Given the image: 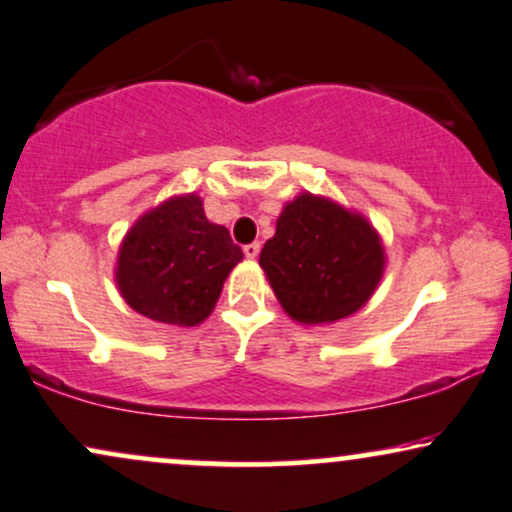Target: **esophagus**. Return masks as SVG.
I'll return each mask as SVG.
<instances>
[{
  "label": "esophagus",
  "instance_id": "obj_1",
  "mask_svg": "<svg viewBox=\"0 0 512 512\" xmlns=\"http://www.w3.org/2000/svg\"><path fill=\"white\" fill-rule=\"evenodd\" d=\"M260 248L262 245L260 243H248V245H243V252H245V257H248V260H255L257 255H260Z\"/></svg>",
  "mask_w": 512,
  "mask_h": 512
}]
</instances>
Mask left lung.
<instances>
[{
	"mask_svg": "<svg viewBox=\"0 0 512 512\" xmlns=\"http://www.w3.org/2000/svg\"><path fill=\"white\" fill-rule=\"evenodd\" d=\"M260 264L290 318L323 325L372 297L384 274V248L365 217L302 194L283 208Z\"/></svg>",
	"mask_w": 512,
	"mask_h": 512,
	"instance_id": "left-lung-1",
	"label": "left lung"
}]
</instances>
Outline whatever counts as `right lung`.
Wrapping results in <instances>:
<instances>
[{
	"mask_svg": "<svg viewBox=\"0 0 512 512\" xmlns=\"http://www.w3.org/2000/svg\"><path fill=\"white\" fill-rule=\"evenodd\" d=\"M243 250L208 222L196 194L175 196L142 215L119 250L117 283L142 316L192 327L206 320Z\"/></svg>",
	"mask_w": 512,
	"mask_h": 512,
	"instance_id": "right-lung-1",
	"label": "right lung"
}]
</instances>
